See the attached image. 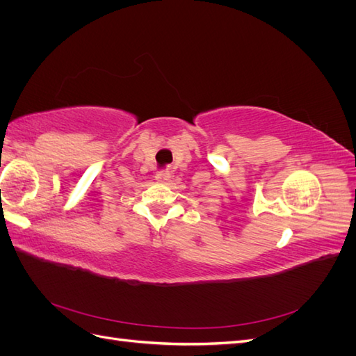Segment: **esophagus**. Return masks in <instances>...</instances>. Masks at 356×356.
<instances>
[{
  "instance_id": "34e87169",
  "label": "esophagus",
  "mask_w": 356,
  "mask_h": 356,
  "mask_svg": "<svg viewBox=\"0 0 356 356\" xmlns=\"http://www.w3.org/2000/svg\"><path fill=\"white\" fill-rule=\"evenodd\" d=\"M154 178H156L157 182H166V181H169L170 174H169L168 170H160V172H157Z\"/></svg>"
}]
</instances>
